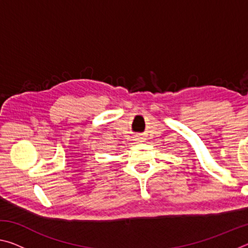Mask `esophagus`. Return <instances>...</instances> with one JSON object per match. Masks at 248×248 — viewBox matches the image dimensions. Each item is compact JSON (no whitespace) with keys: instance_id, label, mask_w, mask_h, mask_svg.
<instances>
[{"instance_id":"1","label":"esophagus","mask_w":248,"mask_h":248,"mask_svg":"<svg viewBox=\"0 0 248 248\" xmlns=\"http://www.w3.org/2000/svg\"><path fill=\"white\" fill-rule=\"evenodd\" d=\"M136 141H138V142H140V141H142V138H137V139H136Z\"/></svg>"}]
</instances>
